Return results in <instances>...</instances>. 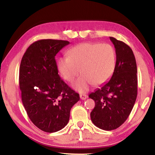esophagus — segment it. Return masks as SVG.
Returning a JSON list of instances; mask_svg holds the SVG:
<instances>
[{
	"label": "esophagus",
	"mask_w": 155,
	"mask_h": 155,
	"mask_svg": "<svg viewBox=\"0 0 155 155\" xmlns=\"http://www.w3.org/2000/svg\"><path fill=\"white\" fill-rule=\"evenodd\" d=\"M87 98V96L86 95V94H80V98L81 100H85Z\"/></svg>",
	"instance_id": "1"
}]
</instances>
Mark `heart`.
<instances>
[{"label": "heart", "instance_id": "obj_1", "mask_svg": "<svg viewBox=\"0 0 155 155\" xmlns=\"http://www.w3.org/2000/svg\"><path fill=\"white\" fill-rule=\"evenodd\" d=\"M69 57L60 58L58 68L64 79L72 82L80 72L82 75L72 87L80 92L91 85H100L108 81L114 72L116 55L114 47L108 44L83 43L68 52Z\"/></svg>", "mask_w": 155, "mask_h": 155}]
</instances>
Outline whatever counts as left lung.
Instances as JSON below:
<instances>
[{
  "label": "left lung",
  "instance_id": "1",
  "mask_svg": "<svg viewBox=\"0 0 155 155\" xmlns=\"http://www.w3.org/2000/svg\"><path fill=\"white\" fill-rule=\"evenodd\" d=\"M116 54L111 78L89 95L95 102L90 114L94 124L103 130L116 129L129 116L137 95V64L127 44L110 37Z\"/></svg>",
  "mask_w": 155,
  "mask_h": 155
}]
</instances>
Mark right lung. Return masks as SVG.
Returning <instances> with one entry per match:
<instances>
[{
	"instance_id": "obj_1",
	"label": "right lung",
	"mask_w": 155,
	"mask_h": 155,
	"mask_svg": "<svg viewBox=\"0 0 155 155\" xmlns=\"http://www.w3.org/2000/svg\"><path fill=\"white\" fill-rule=\"evenodd\" d=\"M68 41L41 40L26 51L20 63L19 83L22 101L30 120L47 133L67 125L72 106L80 100L58 74L54 57Z\"/></svg>"
}]
</instances>
